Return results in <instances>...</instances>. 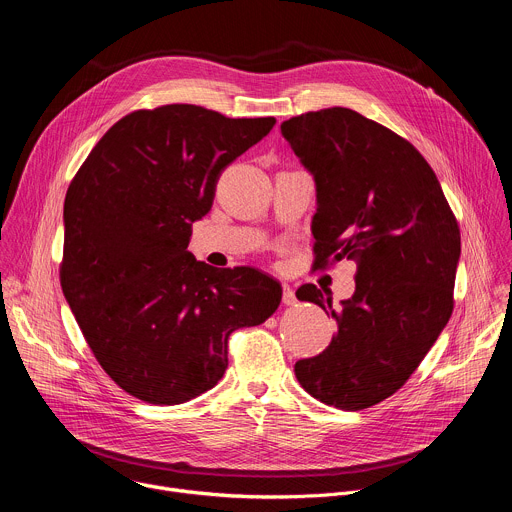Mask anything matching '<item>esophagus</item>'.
I'll return each instance as SVG.
<instances>
[{
  "mask_svg": "<svg viewBox=\"0 0 512 512\" xmlns=\"http://www.w3.org/2000/svg\"><path fill=\"white\" fill-rule=\"evenodd\" d=\"M281 300H283L285 306H296V302H298L296 300V291L291 289L287 283H283V298Z\"/></svg>",
  "mask_w": 512,
  "mask_h": 512,
  "instance_id": "esophagus-1",
  "label": "esophagus"
}]
</instances>
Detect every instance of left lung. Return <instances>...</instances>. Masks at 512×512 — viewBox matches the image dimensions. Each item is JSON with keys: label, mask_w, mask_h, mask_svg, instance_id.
<instances>
[{"label": "left lung", "mask_w": 512, "mask_h": 512, "mask_svg": "<svg viewBox=\"0 0 512 512\" xmlns=\"http://www.w3.org/2000/svg\"><path fill=\"white\" fill-rule=\"evenodd\" d=\"M281 135L316 184V267L354 259L352 298L308 283L298 300L336 318L330 346L296 362L318 401L358 411L391 397L454 310L460 229L433 170L409 141L346 107L291 117Z\"/></svg>", "instance_id": "obj_1"}]
</instances>
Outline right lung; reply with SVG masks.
Returning a JSON list of instances; mask_svg holds the SVG:
<instances>
[{
	"instance_id": "obj_1",
	"label": "right lung",
	"mask_w": 512,
	"mask_h": 512,
	"mask_svg": "<svg viewBox=\"0 0 512 512\" xmlns=\"http://www.w3.org/2000/svg\"><path fill=\"white\" fill-rule=\"evenodd\" d=\"M273 125L196 105L135 111L70 182L62 291L99 364L129 395L154 405L202 395L229 367L231 332L277 310L273 277L214 269L188 251L223 170Z\"/></svg>"
}]
</instances>
